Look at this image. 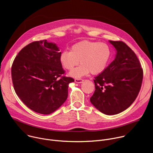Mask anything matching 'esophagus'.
<instances>
[{"label":"esophagus","mask_w":153,"mask_h":153,"mask_svg":"<svg viewBox=\"0 0 153 153\" xmlns=\"http://www.w3.org/2000/svg\"><path fill=\"white\" fill-rule=\"evenodd\" d=\"M74 82H75L76 83H82V82H83V80L82 79H76L74 80Z\"/></svg>","instance_id":"34e87169"}]
</instances>
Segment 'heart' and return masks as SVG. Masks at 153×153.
<instances>
[{
  "instance_id": "1",
  "label": "heart",
  "mask_w": 153,
  "mask_h": 153,
  "mask_svg": "<svg viewBox=\"0 0 153 153\" xmlns=\"http://www.w3.org/2000/svg\"><path fill=\"white\" fill-rule=\"evenodd\" d=\"M111 54V48L106 43L85 40L74 44L71 51H63L59 59L62 67L69 71L80 62L79 66L70 73L73 77L80 78L90 72L92 74L102 73L110 60Z\"/></svg>"
}]
</instances>
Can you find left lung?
Masks as SVG:
<instances>
[{"instance_id":"1","label":"left lung","mask_w":153,"mask_h":153,"mask_svg":"<svg viewBox=\"0 0 153 153\" xmlns=\"http://www.w3.org/2000/svg\"><path fill=\"white\" fill-rule=\"evenodd\" d=\"M116 50L114 60L97 76L91 103L106 115L119 114L136 100L143 80V70L134 53L122 41L109 40Z\"/></svg>"}]
</instances>
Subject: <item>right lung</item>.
<instances>
[{
    "instance_id": "add662e5",
    "label": "right lung",
    "mask_w": 153,
    "mask_h": 153,
    "mask_svg": "<svg viewBox=\"0 0 153 153\" xmlns=\"http://www.w3.org/2000/svg\"><path fill=\"white\" fill-rule=\"evenodd\" d=\"M59 48L47 40L33 42L22 49L11 67L16 93L31 110L49 114L68 97V85L74 80L65 77Z\"/></svg>"
}]
</instances>
